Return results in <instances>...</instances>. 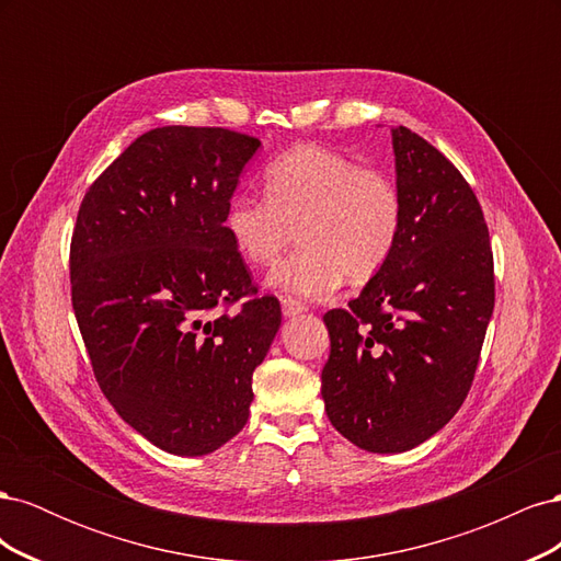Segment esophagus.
<instances>
[{
  "instance_id": "esophagus-1",
  "label": "esophagus",
  "mask_w": 561,
  "mask_h": 561,
  "mask_svg": "<svg viewBox=\"0 0 561 561\" xmlns=\"http://www.w3.org/2000/svg\"><path fill=\"white\" fill-rule=\"evenodd\" d=\"M280 307H283V316H287V318H293V316H299V313L307 311V307H304V301L293 299V297H283L280 299Z\"/></svg>"
}]
</instances>
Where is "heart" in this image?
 <instances>
[{"mask_svg":"<svg viewBox=\"0 0 561 561\" xmlns=\"http://www.w3.org/2000/svg\"><path fill=\"white\" fill-rule=\"evenodd\" d=\"M264 198L236 194L225 231L250 266H271L278 293L325 299L344 283H367L393 257L404 227L398 184L320 145H297L264 168Z\"/></svg>","mask_w":561,"mask_h":561,"instance_id":"obj_1","label":"heart"}]
</instances>
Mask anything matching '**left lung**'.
<instances>
[{
    "label": "left lung",
    "instance_id": "left-lung-1",
    "mask_svg": "<svg viewBox=\"0 0 561 561\" xmlns=\"http://www.w3.org/2000/svg\"><path fill=\"white\" fill-rule=\"evenodd\" d=\"M393 133L404 227L393 257L325 320L320 393L332 426L375 454L414 449L463 404L494 311V254L480 201L410 128Z\"/></svg>",
    "mask_w": 561,
    "mask_h": 561
}]
</instances>
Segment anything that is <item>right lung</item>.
I'll return each instance as SVG.
<instances>
[{
	"mask_svg": "<svg viewBox=\"0 0 561 561\" xmlns=\"http://www.w3.org/2000/svg\"><path fill=\"white\" fill-rule=\"evenodd\" d=\"M260 145L229 128H154L77 215L72 307L93 375L118 416L168 454L203 456L239 435L252 371L280 328L278 299L257 295L222 227Z\"/></svg>",
	"mask_w": 561,
	"mask_h": 561,
	"instance_id": "obj_1",
	"label": "right lung"
}]
</instances>
